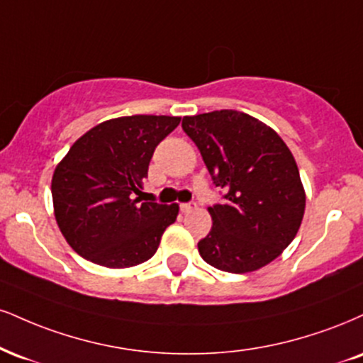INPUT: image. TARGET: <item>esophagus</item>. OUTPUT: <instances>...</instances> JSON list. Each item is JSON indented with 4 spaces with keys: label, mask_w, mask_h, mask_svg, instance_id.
Returning <instances> with one entry per match:
<instances>
[{
    "label": "esophagus",
    "mask_w": 363,
    "mask_h": 363,
    "mask_svg": "<svg viewBox=\"0 0 363 363\" xmlns=\"http://www.w3.org/2000/svg\"><path fill=\"white\" fill-rule=\"evenodd\" d=\"M196 208V203H182L181 204V211L182 213H191Z\"/></svg>",
    "instance_id": "34e87169"
}]
</instances>
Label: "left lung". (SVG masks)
Instances as JSON below:
<instances>
[{"instance_id": "8db88e82", "label": "left lung", "mask_w": 363, "mask_h": 363, "mask_svg": "<svg viewBox=\"0 0 363 363\" xmlns=\"http://www.w3.org/2000/svg\"><path fill=\"white\" fill-rule=\"evenodd\" d=\"M182 130L225 193L223 204L208 208L213 226L199 255L231 274L270 264L294 240L306 206L291 150L270 126L235 110L184 116Z\"/></svg>"}]
</instances>
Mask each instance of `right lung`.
Wrapping results in <instances>:
<instances>
[{
	"mask_svg": "<svg viewBox=\"0 0 363 363\" xmlns=\"http://www.w3.org/2000/svg\"><path fill=\"white\" fill-rule=\"evenodd\" d=\"M179 116L133 115L96 125L69 148L52 177L57 225L93 264L125 269L154 257L177 204L142 201V181Z\"/></svg>",
	"mask_w": 363,
	"mask_h": 363,
	"instance_id": "add662e5",
	"label": "right lung"
}]
</instances>
